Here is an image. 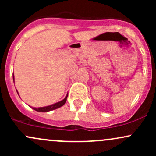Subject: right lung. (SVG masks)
Wrapping results in <instances>:
<instances>
[{"mask_svg": "<svg viewBox=\"0 0 156 156\" xmlns=\"http://www.w3.org/2000/svg\"><path fill=\"white\" fill-rule=\"evenodd\" d=\"M13 80H14V82H15V78H14V74H13ZM17 94H18V92H17ZM67 96L68 95L67 94L64 99H63V100H62V101H61L59 102H58V103H54V104L48 105V106L39 107V108H34V107H31V108H33L34 110L37 111V112H50V111L55 110V109L60 108V107H62V105H64V103H65L66 101H67Z\"/></svg>", "mask_w": 156, "mask_h": 156, "instance_id": "right-lung-1", "label": "right lung"}]
</instances>
